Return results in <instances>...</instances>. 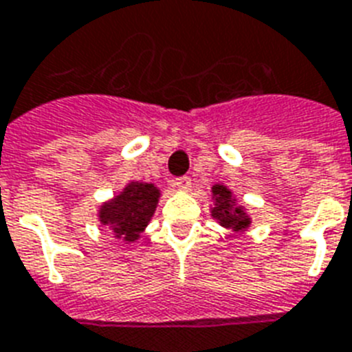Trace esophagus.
I'll return each instance as SVG.
<instances>
[{
	"instance_id": "34e87169",
	"label": "esophagus",
	"mask_w": 352,
	"mask_h": 352,
	"mask_svg": "<svg viewBox=\"0 0 352 352\" xmlns=\"http://www.w3.org/2000/svg\"><path fill=\"white\" fill-rule=\"evenodd\" d=\"M173 185H174V188H178V190H182V192H187V190H190L192 179L188 178V176H182V178L174 179Z\"/></svg>"
}]
</instances>
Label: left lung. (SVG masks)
<instances>
[{
    "label": "left lung",
    "instance_id": "left-lung-1",
    "mask_svg": "<svg viewBox=\"0 0 352 352\" xmlns=\"http://www.w3.org/2000/svg\"><path fill=\"white\" fill-rule=\"evenodd\" d=\"M212 199H214V207H210V216L223 228L234 232L248 230L252 219H250L246 208L237 203L230 188L217 183L212 187Z\"/></svg>",
    "mask_w": 352,
    "mask_h": 352
}]
</instances>
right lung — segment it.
<instances>
[{
    "label": "right lung",
    "mask_w": 352,
    "mask_h": 352,
    "mask_svg": "<svg viewBox=\"0 0 352 352\" xmlns=\"http://www.w3.org/2000/svg\"><path fill=\"white\" fill-rule=\"evenodd\" d=\"M160 188L155 183L129 182L122 192L100 205L98 221L111 230L113 237L135 243L158 207Z\"/></svg>",
    "instance_id": "obj_1"
}]
</instances>
